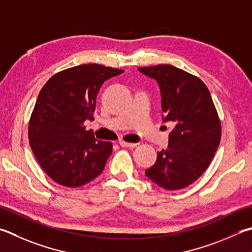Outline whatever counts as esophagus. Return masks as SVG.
<instances>
[{"instance_id": "1", "label": "esophagus", "mask_w": 252, "mask_h": 252, "mask_svg": "<svg viewBox=\"0 0 252 252\" xmlns=\"http://www.w3.org/2000/svg\"><path fill=\"white\" fill-rule=\"evenodd\" d=\"M119 144H120L122 148H134V146H136V143H130V142L126 141H119Z\"/></svg>"}]
</instances>
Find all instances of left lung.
<instances>
[{"instance_id": "8db88e82", "label": "left lung", "mask_w": 252, "mask_h": 252, "mask_svg": "<svg viewBox=\"0 0 252 252\" xmlns=\"http://www.w3.org/2000/svg\"><path fill=\"white\" fill-rule=\"evenodd\" d=\"M155 79L162 98L163 121L175 126L166 150L145 175L159 187L176 190L194 183L207 170L221 138V125L212 95L204 82L172 65L140 67Z\"/></svg>"}]
</instances>
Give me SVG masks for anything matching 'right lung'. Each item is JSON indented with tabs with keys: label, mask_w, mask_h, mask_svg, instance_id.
Returning a JSON list of instances; mask_svg holds the SVG:
<instances>
[{
	"label": "right lung",
	"mask_w": 252,
	"mask_h": 252,
	"mask_svg": "<svg viewBox=\"0 0 252 252\" xmlns=\"http://www.w3.org/2000/svg\"><path fill=\"white\" fill-rule=\"evenodd\" d=\"M123 71L79 65L55 74L40 90L30 119V145L44 172L59 185L79 187L103 171L112 143L98 141L84 123L94 120L100 87Z\"/></svg>",
	"instance_id": "1"
}]
</instances>
